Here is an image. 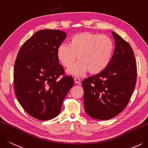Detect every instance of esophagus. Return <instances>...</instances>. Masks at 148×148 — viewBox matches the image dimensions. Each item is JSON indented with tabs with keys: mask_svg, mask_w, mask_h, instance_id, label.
Returning a JSON list of instances; mask_svg holds the SVG:
<instances>
[{
	"mask_svg": "<svg viewBox=\"0 0 148 148\" xmlns=\"http://www.w3.org/2000/svg\"><path fill=\"white\" fill-rule=\"evenodd\" d=\"M74 80H75V82L77 84H80V79H79V78L77 77H75L74 79Z\"/></svg>",
	"mask_w": 148,
	"mask_h": 148,
	"instance_id": "obj_1",
	"label": "esophagus"
}]
</instances>
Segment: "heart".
Listing matches in <instances>:
<instances>
[{
    "label": "heart",
    "mask_w": 148,
    "mask_h": 148,
    "mask_svg": "<svg viewBox=\"0 0 148 148\" xmlns=\"http://www.w3.org/2000/svg\"><path fill=\"white\" fill-rule=\"evenodd\" d=\"M113 50V42L108 36L83 32L75 35L69 44H61L57 49V57L66 68H70L77 58L79 62L68 69L69 74L79 76L88 71L97 75L110 64Z\"/></svg>",
    "instance_id": "obj_1"
}]
</instances>
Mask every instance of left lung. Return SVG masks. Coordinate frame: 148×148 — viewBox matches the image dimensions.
<instances>
[{"instance_id":"left-lung-1","label":"left lung","mask_w":148,"mask_h":148,"mask_svg":"<svg viewBox=\"0 0 148 148\" xmlns=\"http://www.w3.org/2000/svg\"><path fill=\"white\" fill-rule=\"evenodd\" d=\"M115 48L110 64L99 74L82 82L86 113L91 117L108 120L126 107L136 82V60L130 44L111 32Z\"/></svg>"}]
</instances>
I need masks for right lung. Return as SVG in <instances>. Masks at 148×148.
Listing matches in <instances>:
<instances>
[{"label": "right lung", "instance_id": "1", "mask_svg": "<svg viewBox=\"0 0 148 148\" xmlns=\"http://www.w3.org/2000/svg\"><path fill=\"white\" fill-rule=\"evenodd\" d=\"M66 35L58 29L38 31L23 44L16 58L15 95L24 110L40 121L60 113L63 100L74 84L57 57V49Z\"/></svg>", "mask_w": 148, "mask_h": 148}]
</instances>
